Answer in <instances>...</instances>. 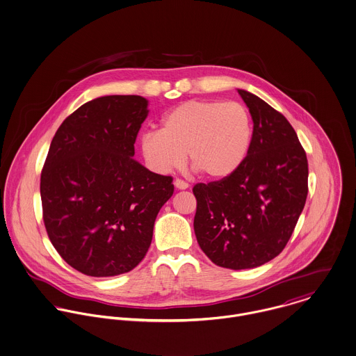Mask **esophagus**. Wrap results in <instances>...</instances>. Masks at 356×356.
<instances>
[{
    "label": "esophagus",
    "mask_w": 356,
    "mask_h": 356,
    "mask_svg": "<svg viewBox=\"0 0 356 356\" xmlns=\"http://www.w3.org/2000/svg\"><path fill=\"white\" fill-rule=\"evenodd\" d=\"M175 187H176L177 190H187V188H188V183H186V181L181 180V179H176V180H175Z\"/></svg>",
    "instance_id": "34e87169"
}]
</instances>
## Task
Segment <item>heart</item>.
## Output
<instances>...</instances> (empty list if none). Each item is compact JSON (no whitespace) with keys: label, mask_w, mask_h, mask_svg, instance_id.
Returning <instances> with one entry per match:
<instances>
[{"label":"heart","mask_w":356,"mask_h":356,"mask_svg":"<svg viewBox=\"0 0 356 356\" xmlns=\"http://www.w3.org/2000/svg\"><path fill=\"white\" fill-rule=\"evenodd\" d=\"M252 142V119L240 102L191 99L169 111L159 131L140 138L147 165L168 173L187 159L199 173L221 180L234 175Z\"/></svg>","instance_id":"heart-1"}]
</instances>
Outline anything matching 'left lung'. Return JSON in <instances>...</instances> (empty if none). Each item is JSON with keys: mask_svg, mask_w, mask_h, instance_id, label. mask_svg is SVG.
<instances>
[{"mask_svg": "<svg viewBox=\"0 0 356 356\" xmlns=\"http://www.w3.org/2000/svg\"><path fill=\"white\" fill-rule=\"evenodd\" d=\"M237 91L254 122L250 152L234 175L193 188L197 244L213 264L234 270L276 258L309 193L306 152L289 121L259 97Z\"/></svg>", "mask_w": 356, "mask_h": 356, "instance_id": "8db88e82", "label": "left lung"}]
</instances>
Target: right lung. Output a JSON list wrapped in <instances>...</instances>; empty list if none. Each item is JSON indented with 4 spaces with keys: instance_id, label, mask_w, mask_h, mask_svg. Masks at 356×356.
I'll use <instances>...</instances> for the list:
<instances>
[{
    "instance_id": "add662e5",
    "label": "right lung",
    "mask_w": 356,
    "mask_h": 356,
    "mask_svg": "<svg viewBox=\"0 0 356 356\" xmlns=\"http://www.w3.org/2000/svg\"><path fill=\"white\" fill-rule=\"evenodd\" d=\"M140 95L81 105L57 129L40 173L43 222L61 258L80 273L118 276L145 258L173 179L132 159L147 118Z\"/></svg>"
}]
</instances>
